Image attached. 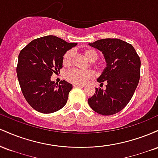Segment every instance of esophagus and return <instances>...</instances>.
<instances>
[{
  "label": "esophagus",
  "instance_id": "1",
  "mask_svg": "<svg viewBox=\"0 0 158 158\" xmlns=\"http://www.w3.org/2000/svg\"><path fill=\"white\" fill-rule=\"evenodd\" d=\"M73 87H79V88H84L85 85H78V84H73Z\"/></svg>",
  "mask_w": 158,
  "mask_h": 158
}]
</instances>
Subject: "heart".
<instances>
[{
  "mask_svg": "<svg viewBox=\"0 0 158 158\" xmlns=\"http://www.w3.org/2000/svg\"><path fill=\"white\" fill-rule=\"evenodd\" d=\"M85 57L88 61L94 62L98 59V53L94 49H85L83 51ZM74 52L73 50H69L63 56L62 62L64 65H70L73 61ZM65 79L70 82L78 85H84L88 80L94 77L93 72L90 70H80L78 69H70L64 74Z\"/></svg>",
  "mask_w": 158,
  "mask_h": 158,
  "instance_id": "heart-1",
  "label": "heart"
}]
</instances>
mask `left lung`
Returning a JSON list of instances; mask_svg holds the SVG:
<instances>
[{
  "mask_svg": "<svg viewBox=\"0 0 158 158\" xmlns=\"http://www.w3.org/2000/svg\"><path fill=\"white\" fill-rule=\"evenodd\" d=\"M89 45L104 54L107 67L97 81L107 85L106 90L96 88L88 104L98 114L113 115L133 97L140 77V59L131 44L118 39H100Z\"/></svg>",
  "mask_w": 158,
  "mask_h": 158,
  "instance_id": "obj_1",
  "label": "left lung"
}]
</instances>
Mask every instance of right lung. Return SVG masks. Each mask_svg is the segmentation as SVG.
<instances>
[{"label": "right lung", "instance_id": "add662e5", "mask_svg": "<svg viewBox=\"0 0 158 158\" xmlns=\"http://www.w3.org/2000/svg\"><path fill=\"white\" fill-rule=\"evenodd\" d=\"M77 43H68L55 35L32 40L20 52L16 68L21 91L27 102L37 111L50 114L65 106L73 86L62 80H50L62 68L63 56Z\"/></svg>", "mask_w": 158, "mask_h": 158}]
</instances>
